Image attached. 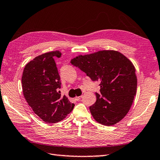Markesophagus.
<instances>
[{
	"instance_id": "34e87169",
	"label": "esophagus",
	"mask_w": 160,
	"mask_h": 160,
	"mask_svg": "<svg viewBox=\"0 0 160 160\" xmlns=\"http://www.w3.org/2000/svg\"><path fill=\"white\" fill-rule=\"evenodd\" d=\"M81 97H82V96H80V97H76L74 98H75L76 101H79L80 99L81 98Z\"/></svg>"
}]
</instances>
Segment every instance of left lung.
I'll use <instances>...</instances> for the list:
<instances>
[{"mask_svg": "<svg viewBox=\"0 0 160 160\" xmlns=\"http://www.w3.org/2000/svg\"><path fill=\"white\" fill-rule=\"evenodd\" d=\"M71 63L92 81L100 82L101 96L96 93L97 101L90 107L96 121L112 126L125 118L137 90V77L133 63L121 52L113 50L79 55Z\"/></svg>", "mask_w": 160, "mask_h": 160, "instance_id": "8db88e82", "label": "left lung"}]
</instances>
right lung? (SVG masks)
<instances>
[{"label": "right lung", "mask_w": 160, "mask_h": 160, "mask_svg": "<svg viewBox=\"0 0 160 160\" xmlns=\"http://www.w3.org/2000/svg\"><path fill=\"white\" fill-rule=\"evenodd\" d=\"M60 56L61 52L55 51L35 57L27 63L22 76L24 98L35 114L48 124L64 119L74 106L58 91L61 81L54 58Z\"/></svg>", "instance_id": "add662e5"}]
</instances>
